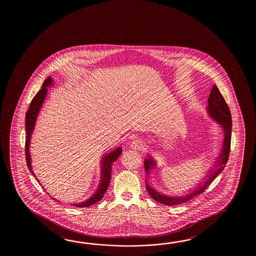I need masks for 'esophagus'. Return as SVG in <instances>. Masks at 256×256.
I'll return each instance as SVG.
<instances>
[{
	"instance_id": "esophagus-1",
	"label": "esophagus",
	"mask_w": 256,
	"mask_h": 256,
	"mask_svg": "<svg viewBox=\"0 0 256 256\" xmlns=\"http://www.w3.org/2000/svg\"><path fill=\"white\" fill-rule=\"evenodd\" d=\"M130 147L132 149H134V150H141L142 148L144 147V144L140 140H134V141L132 142Z\"/></svg>"
}]
</instances>
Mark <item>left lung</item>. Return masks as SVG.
I'll return each mask as SVG.
<instances>
[{
	"instance_id": "8db88e82",
	"label": "left lung",
	"mask_w": 256,
	"mask_h": 256,
	"mask_svg": "<svg viewBox=\"0 0 256 256\" xmlns=\"http://www.w3.org/2000/svg\"><path fill=\"white\" fill-rule=\"evenodd\" d=\"M208 102L207 107L208 112L214 120H217L218 122L222 126L224 130L222 149V154H220V158H218L217 162L215 164L216 168H214V170L210 171L208 174H207V178H205L206 181H204L203 184L200 183V185L195 188V190L192 191L190 194H188L186 196H164L163 194H160L159 192L152 188L146 181V185L147 191L156 202L166 206H174V205H180L190 200L191 198L200 195L207 190L208 186L212 184V182L215 180V178H217L218 174L222 172L226 164L228 162L230 151V140H232V114H230L228 104L225 102L222 93L218 90L216 85H213L212 90L208 98ZM154 166L156 163L152 158H148V159L144 160V170L148 176L150 173V170Z\"/></svg>"
}]
</instances>
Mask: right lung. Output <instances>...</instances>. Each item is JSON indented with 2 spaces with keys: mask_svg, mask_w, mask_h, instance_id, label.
I'll return each instance as SVG.
<instances>
[{
  "mask_svg": "<svg viewBox=\"0 0 256 256\" xmlns=\"http://www.w3.org/2000/svg\"><path fill=\"white\" fill-rule=\"evenodd\" d=\"M52 84V78L51 76H48L43 83L42 88L39 90L38 92L36 94L34 97L30 106L28 108L26 114V164H28V169L30 172L34 174L32 166H31V158H30V152H29V142L31 139V134L34 127V124L36 120V117L38 115L39 110L42 107L46 95L48 93V86H50ZM122 152V148L118 147L112 152L106 154L102 160V180L98 186V190L96 193L90 196L86 202L78 203V204H73V206L76 207H88L95 204L96 202H100L104 196V193L107 190L109 186L110 181V174H112V166L114 162L117 160V158L120 156ZM36 178V176H34Z\"/></svg>",
  "mask_w": 256,
  "mask_h": 256,
  "instance_id": "right-lung-1",
  "label": "right lung"
}]
</instances>
